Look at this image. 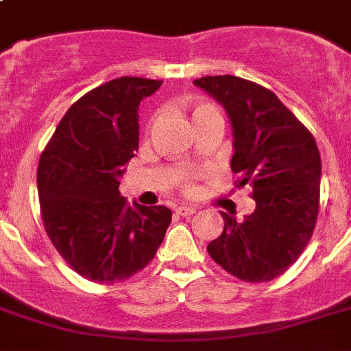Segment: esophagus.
I'll return each instance as SVG.
<instances>
[{
	"label": "esophagus",
	"instance_id": "obj_1",
	"mask_svg": "<svg viewBox=\"0 0 351 351\" xmlns=\"http://www.w3.org/2000/svg\"><path fill=\"white\" fill-rule=\"evenodd\" d=\"M195 211H197V209L191 208V206H178V208H175V213L178 215V217H191Z\"/></svg>",
	"mask_w": 351,
	"mask_h": 351
}]
</instances>
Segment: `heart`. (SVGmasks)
<instances>
[{
    "label": "heart",
    "instance_id": "b5f03b06",
    "mask_svg": "<svg viewBox=\"0 0 351 351\" xmlns=\"http://www.w3.org/2000/svg\"><path fill=\"white\" fill-rule=\"evenodd\" d=\"M211 109H215V107L211 106V104H208V101H197V104L193 106V120L197 117H200L202 112L211 111ZM200 175H202V173L197 169L180 171V175L176 176V180H178V186H180L182 191L186 193V195L197 193V180Z\"/></svg>",
    "mask_w": 351,
    "mask_h": 351
}]
</instances>
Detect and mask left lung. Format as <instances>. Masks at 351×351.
<instances>
[{
    "mask_svg": "<svg viewBox=\"0 0 351 351\" xmlns=\"http://www.w3.org/2000/svg\"><path fill=\"white\" fill-rule=\"evenodd\" d=\"M226 107L233 123L234 186H251L255 211L208 244L222 269L244 282L282 275L310 242L321 198V154L308 127L266 87L239 76L193 82Z\"/></svg>",
    "mask_w": 351,
    "mask_h": 351,
    "instance_id": "left-lung-1",
    "label": "left lung"
}]
</instances>
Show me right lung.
I'll list each match as a JSON object with an SVG mask.
<instances>
[{"label": "right lung", "mask_w": 351, "mask_h": 351, "mask_svg": "<svg viewBox=\"0 0 351 351\" xmlns=\"http://www.w3.org/2000/svg\"><path fill=\"white\" fill-rule=\"evenodd\" d=\"M160 80L121 76L74 101L38 164L40 213L52 245L82 277L117 284L156 255L165 206H129L120 176L138 151V106Z\"/></svg>", "instance_id": "right-lung-1"}]
</instances>
